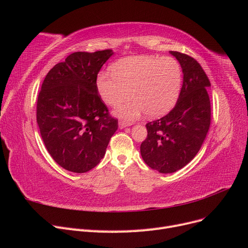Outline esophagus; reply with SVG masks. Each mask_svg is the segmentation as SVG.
<instances>
[{
	"label": "esophagus",
	"instance_id": "1",
	"mask_svg": "<svg viewBox=\"0 0 248 248\" xmlns=\"http://www.w3.org/2000/svg\"><path fill=\"white\" fill-rule=\"evenodd\" d=\"M130 125H132V123H130V122H126V121H120L119 122L120 128H125V127L130 126Z\"/></svg>",
	"mask_w": 248,
	"mask_h": 248
}]
</instances>
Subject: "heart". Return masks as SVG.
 <instances>
[{
	"label": "heart",
	"instance_id": "heart-1",
	"mask_svg": "<svg viewBox=\"0 0 248 248\" xmlns=\"http://www.w3.org/2000/svg\"><path fill=\"white\" fill-rule=\"evenodd\" d=\"M110 72H101L96 80L101 99L116 107L131 94L133 99L120 104L116 115L136 119L146 114L159 117L178 99L182 85V68L176 59L154 55L126 57L111 65Z\"/></svg>",
	"mask_w": 248,
	"mask_h": 248
}]
</instances>
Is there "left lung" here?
Returning a JSON list of instances; mask_svg holds the SVG:
<instances>
[{
  "label": "left lung",
  "mask_w": 248,
  "mask_h": 248,
  "mask_svg": "<svg viewBox=\"0 0 248 248\" xmlns=\"http://www.w3.org/2000/svg\"><path fill=\"white\" fill-rule=\"evenodd\" d=\"M181 65L183 85L175 108L168 115L146 124L148 136L140 154L148 166L161 174L184 168L198 154L211 123L208 94L210 80L193 58L170 51Z\"/></svg>",
  "instance_id": "left-lung-1"
}]
</instances>
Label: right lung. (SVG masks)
<instances>
[{
  "mask_svg": "<svg viewBox=\"0 0 248 248\" xmlns=\"http://www.w3.org/2000/svg\"><path fill=\"white\" fill-rule=\"evenodd\" d=\"M111 49L77 51L58 63L43 80L37 100V123L48 153L60 167L86 172L106 154L118 120L97 90V74Z\"/></svg>",
  "mask_w": 248,
  "mask_h": 248,
  "instance_id": "obj_1",
  "label": "right lung"
}]
</instances>
